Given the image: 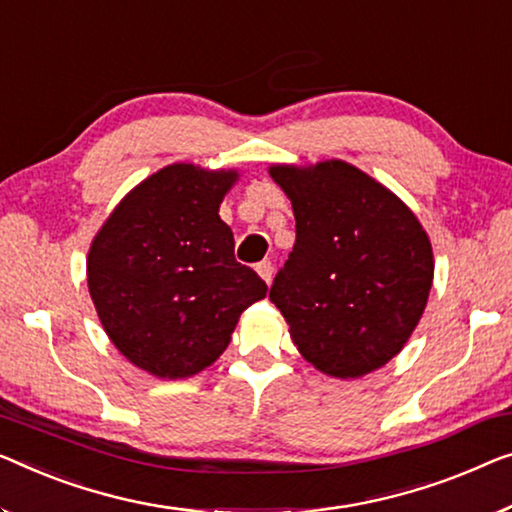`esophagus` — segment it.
Instances as JSON below:
<instances>
[{"mask_svg": "<svg viewBox=\"0 0 512 512\" xmlns=\"http://www.w3.org/2000/svg\"><path fill=\"white\" fill-rule=\"evenodd\" d=\"M255 269H257L259 276H262V280L266 282V285H269V282L273 280V264L269 262V259H264V262H259V264L255 266Z\"/></svg>", "mask_w": 512, "mask_h": 512, "instance_id": "34e87169", "label": "esophagus"}]
</instances>
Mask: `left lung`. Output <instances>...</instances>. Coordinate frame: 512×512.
Instances as JSON below:
<instances>
[{
	"label": "left lung",
	"instance_id": "obj_1",
	"mask_svg": "<svg viewBox=\"0 0 512 512\" xmlns=\"http://www.w3.org/2000/svg\"><path fill=\"white\" fill-rule=\"evenodd\" d=\"M296 243L269 299L319 372L356 379L400 354L430 296V239L398 195L345 160L273 165Z\"/></svg>",
	"mask_w": 512,
	"mask_h": 512
}]
</instances>
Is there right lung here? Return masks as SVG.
I'll return each mask as SVG.
<instances>
[{
    "instance_id": "add662e5",
    "label": "right lung",
    "mask_w": 512,
    "mask_h": 512,
    "mask_svg": "<svg viewBox=\"0 0 512 512\" xmlns=\"http://www.w3.org/2000/svg\"><path fill=\"white\" fill-rule=\"evenodd\" d=\"M236 170L167 165L135 186L94 236L87 285L112 345L137 368L183 379L230 345L269 287L234 259L218 216Z\"/></svg>"
}]
</instances>
